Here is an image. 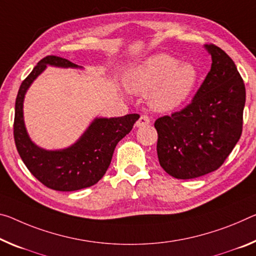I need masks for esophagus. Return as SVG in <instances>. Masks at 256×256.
<instances>
[{
    "instance_id": "esophagus-1",
    "label": "esophagus",
    "mask_w": 256,
    "mask_h": 256,
    "mask_svg": "<svg viewBox=\"0 0 256 256\" xmlns=\"http://www.w3.org/2000/svg\"><path fill=\"white\" fill-rule=\"evenodd\" d=\"M150 124V118L147 115H142L139 118V120L136 122V128H142L146 126V125H149Z\"/></svg>"
}]
</instances>
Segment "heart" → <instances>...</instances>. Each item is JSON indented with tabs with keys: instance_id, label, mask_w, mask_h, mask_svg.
Here are the masks:
<instances>
[{
	"instance_id": "obj_1",
	"label": "heart",
	"mask_w": 256,
	"mask_h": 256,
	"mask_svg": "<svg viewBox=\"0 0 256 256\" xmlns=\"http://www.w3.org/2000/svg\"><path fill=\"white\" fill-rule=\"evenodd\" d=\"M197 80V70L192 64H179L173 56L160 54L133 68L125 77L128 90L148 93L155 110L168 112L188 98Z\"/></svg>"
}]
</instances>
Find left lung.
Masks as SVG:
<instances>
[{"label":"left lung","mask_w":256,"mask_h":256,"mask_svg":"<svg viewBox=\"0 0 256 256\" xmlns=\"http://www.w3.org/2000/svg\"><path fill=\"white\" fill-rule=\"evenodd\" d=\"M212 66L188 106L156 120L162 168L186 180L216 171L240 139L245 84L232 59L214 44L205 46Z\"/></svg>","instance_id":"8db88e82"}]
</instances>
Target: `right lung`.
<instances>
[{"label":"right lung","mask_w":256,"mask_h":256,"mask_svg":"<svg viewBox=\"0 0 256 256\" xmlns=\"http://www.w3.org/2000/svg\"><path fill=\"white\" fill-rule=\"evenodd\" d=\"M46 64L78 68L70 60L48 56L40 60L20 85L14 107V136L20 157L40 184L58 192H75L96 184L110 165L117 144L128 134L139 120L138 114L112 118H96L83 136L66 149L46 150L30 140L24 123V98ZM82 68V67H80Z\"/></svg>","instance_id":"right-lung-1"}]
</instances>
